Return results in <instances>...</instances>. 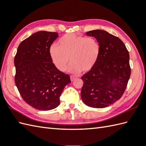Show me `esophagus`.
<instances>
[{"label": "esophagus", "mask_w": 146, "mask_h": 146, "mask_svg": "<svg viewBox=\"0 0 146 146\" xmlns=\"http://www.w3.org/2000/svg\"><path fill=\"white\" fill-rule=\"evenodd\" d=\"M70 80H71L72 82L74 81L76 79V77H75V76H70Z\"/></svg>", "instance_id": "esophagus-1"}]
</instances>
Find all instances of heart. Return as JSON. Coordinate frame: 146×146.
I'll return each mask as SVG.
<instances>
[{
  "label": "heart",
  "instance_id": "1",
  "mask_svg": "<svg viewBox=\"0 0 146 146\" xmlns=\"http://www.w3.org/2000/svg\"><path fill=\"white\" fill-rule=\"evenodd\" d=\"M58 43V46L52 44L48 52L53 64L60 71L65 70L70 58V72H86L94 68L99 58L100 46L93 37L68 33L61 37Z\"/></svg>",
  "mask_w": 146,
  "mask_h": 146
}]
</instances>
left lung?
Instances as JSON below:
<instances>
[{"instance_id": "8db88e82", "label": "left lung", "mask_w": 146, "mask_h": 146, "mask_svg": "<svg viewBox=\"0 0 146 146\" xmlns=\"http://www.w3.org/2000/svg\"><path fill=\"white\" fill-rule=\"evenodd\" d=\"M99 42L100 52L97 63L81 77L83 102L90 107L102 108L120 99L130 77L129 54L123 42L105 30L86 33Z\"/></svg>"}]
</instances>
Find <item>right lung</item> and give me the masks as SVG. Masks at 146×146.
I'll list each match as a JSON object with an SVG mask.
<instances>
[{
  "label": "right lung",
  "instance_id": "obj_1",
  "mask_svg": "<svg viewBox=\"0 0 146 146\" xmlns=\"http://www.w3.org/2000/svg\"><path fill=\"white\" fill-rule=\"evenodd\" d=\"M58 37L56 32L35 33L21 42L15 57L17 90L26 103L38 110L58 107L61 92L70 83L69 75L57 69L50 57L49 47Z\"/></svg>",
  "mask_w": 146,
  "mask_h": 146
}]
</instances>
